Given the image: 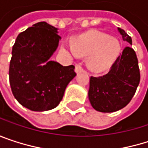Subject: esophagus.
I'll return each mask as SVG.
<instances>
[{"instance_id":"esophagus-1","label":"esophagus","mask_w":148,"mask_h":148,"mask_svg":"<svg viewBox=\"0 0 148 148\" xmlns=\"http://www.w3.org/2000/svg\"><path fill=\"white\" fill-rule=\"evenodd\" d=\"M82 71H83V67L79 63L76 64L75 65V72L76 73H79V72H82Z\"/></svg>"}]
</instances>
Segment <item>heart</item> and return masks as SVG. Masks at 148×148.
<instances>
[{"instance_id": "heart-1", "label": "heart", "mask_w": 148, "mask_h": 148, "mask_svg": "<svg viewBox=\"0 0 148 148\" xmlns=\"http://www.w3.org/2000/svg\"><path fill=\"white\" fill-rule=\"evenodd\" d=\"M74 55L89 56L88 68L94 73H101L108 69L119 56L121 45L109 35L96 32L78 38L71 47Z\"/></svg>"}]
</instances>
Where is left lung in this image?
Returning a JSON list of instances; mask_svg holds the SVG:
<instances>
[{
	"mask_svg": "<svg viewBox=\"0 0 148 148\" xmlns=\"http://www.w3.org/2000/svg\"><path fill=\"white\" fill-rule=\"evenodd\" d=\"M117 29L123 41L132 45V39L125 31L119 27ZM140 79L136 53L130 46H127L107 74L91 76L88 97L92 106L100 112H114L123 109L131 101Z\"/></svg>",
	"mask_w": 148,
	"mask_h": 148,
	"instance_id": "left-lung-1",
	"label": "left lung"
}]
</instances>
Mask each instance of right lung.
<instances>
[{
	"label": "right lung",
	"instance_id": "1",
	"mask_svg": "<svg viewBox=\"0 0 148 148\" xmlns=\"http://www.w3.org/2000/svg\"><path fill=\"white\" fill-rule=\"evenodd\" d=\"M61 37L45 21L18 34L12 49L9 82L17 101L33 111L56 108L76 73L74 66H62L49 59Z\"/></svg>",
	"mask_w": 148,
	"mask_h": 148
}]
</instances>
